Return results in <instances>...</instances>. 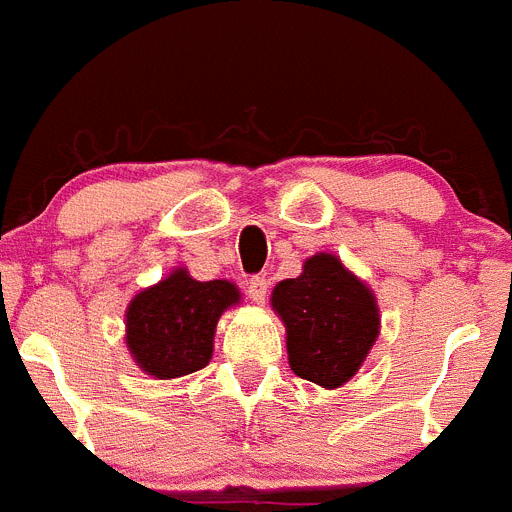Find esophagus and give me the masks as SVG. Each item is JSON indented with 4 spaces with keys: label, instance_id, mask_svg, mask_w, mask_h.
I'll use <instances>...</instances> for the list:
<instances>
[{
    "label": "esophagus",
    "instance_id": "obj_1",
    "mask_svg": "<svg viewBox=\"0 0 512 512\" xmlns=\"http://www.w3.org/2000/svg\"><path fill=\"white\" fill-rule=\"evenodd\" d=\"M267 288H270V283H267L265 278H260V275H255V278L247 283V293H250V298L255 303H265Z\"/></svg>",
    "mask_w": 512,
    "mask_h": 512
}]
</instances>
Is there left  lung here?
I'll return each mask as SVG.
<instances>
[{
    "label": "left lung",
    "mask_w": 512,
    "mask_h": 512,
    "mask_svg": "<svg viewBox=\"0 0 512 512\" xmlns=\"http://www.w3.org/2000/svg\"><path fill=\"white\" fill-rule=\"evenodd\" d=\"M273 308L288 331L290 370L324 388H339L359 370L380 329L370 288L326 252L275 285Z\"/></svg>",
    "instance_id": "obj_1"
}]
</instances>
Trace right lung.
Wrapping results in <instances>:
<instances>
[{
	"mask_svg": "<svg viewBox=\"0 0 512 512\" xmlns=\"http://www.w3.org/2000/svg\"><path fill=\"white\" fill-rule=\"evenodd\" d=\"M237 301L239 290L229 280L201 283L176 270L130 303L127 347L158 380L191 375L209 365L216 321Z\"/></svg>",
	"mask_w": 512,
	"mask_h": 512,
	"instance_id": "add662e5",
	"label": "right lung"
}]
</instances>
